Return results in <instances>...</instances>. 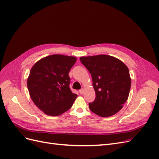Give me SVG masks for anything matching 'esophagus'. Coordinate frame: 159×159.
<instances>
[{"label":"esophagus","instance_id":"obj_1","mask_svg":"<svg viewBox=\"0 0 159 159\" xmlns=\"http://www.w3.org/2000/svg\"><path fill=\"white\" fill-rule=\"evenodd\" d=\"M84 88H81V89H80L79 92H80V94L82 95V94L84 93Z\"/></svg>","mask_w":159,"mask_h":159}]
</instances>
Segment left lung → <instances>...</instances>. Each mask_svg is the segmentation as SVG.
<instances>
[{
  "label": "left lung",
  "mask_w": 159,
  "mask_h": 159,
  "mask_svg": "<svg viewBox=\"0 0 159 159\" xmlns=\"http://www.w3.org/2000/svg\"><path fill=\"white\" fill-rule=\"evenodd\" d=\"M80 61L92 77L95 99L89 103L91 111L109 117L123 107L129 97L131 80L123 62L108 55L81 57Z\"/></svg>",
  "instance_id": "left-lung-1"
}]
</instances>
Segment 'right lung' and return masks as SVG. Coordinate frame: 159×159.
Masks as SVG:
<instances>
[{"label":"right lung","mask_w":159,"mask_h":159,"mask_svg":"<svg viewBox=\"0 0 159 159\" xmlns=\"http://www.w3.org/2000/svg\"><path fill=\"white\" fill-rule=\"evenodd\" d=\"M76 61L73 56L51 55L33 66L27 80L30 98L45 114L57 116L71 108L77 94L70 88L68 75Z\"/></svg>","instance_id":"1"}]
</instances>
